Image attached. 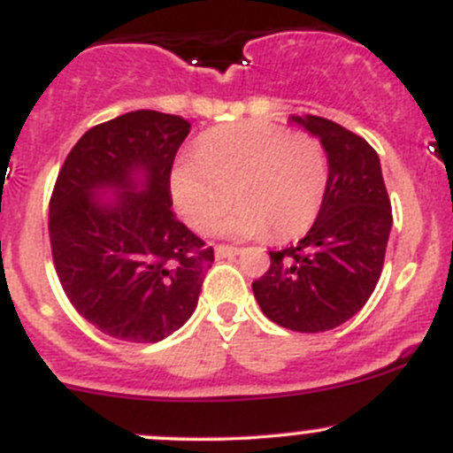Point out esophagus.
Returning <instances> with one entry per match:
<instances>
[{
    "label": "esophagus",
    "mask_w": 453,
    "mask_h": 453,
    "mask_svg": "<svg viewBox=\"0 0 453 453\" xmlns=\"http://www.w3.org/2000/svg\"><path fill=\"white\" fill-rule=\"evenodd\" d=\"M214 254H217V258H234V256L241 254V250L230 245H217L214 247Z\"/></svg>",
    "instance_id": "esophagus-1"
}]
</instances>
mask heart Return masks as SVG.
<instances>
[{
  "instance_id": "1",
  "label": "heart",
  "mask_w": 453,
  "mask_h": 453,
  "mask_svg": "<svg viewBox=\"0 0 453 453\" xmlns=\"http://www.w3.org/2000/svg\"><path fill=\"white\" fill-rule=\"evenodd\" d=\"M327 188V156L308 132H288L269 121H242L208 130L193 156L171 171V197L195 230L226 221L232 236L290 241L317 221Z\"/></svg>"
}]
</instances>
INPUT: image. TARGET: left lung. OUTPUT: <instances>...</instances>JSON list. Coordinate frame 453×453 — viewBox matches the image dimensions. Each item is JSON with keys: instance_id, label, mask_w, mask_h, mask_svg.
I'll return each instance as SVG.
<instances>
[{"instance_id": "left-lung-1", "label": "left lung", "mask_w": 453, "mask_h": 453, "mask_svg": "<svg viewBox=\"0 0 453 453\" xmlns=\"http://www.w3.org/2000/svg\"><path fill=\"white\" fill-rule=\"evenodd\" d=\"M319 136L330 175L317 221L254 280L260 311L293 332L334 330L354 317L373 293L393 226L378 151L363 136L330 119L293 117Z\"/></svg>"}]
</instances>
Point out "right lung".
Wrapping results in <instances>:
<instances>
[{"mask_svg": "<svg viewBox=\"0 0 453 453\" xmlns=\"http://www.w3.org/2000/svg\"><path fill=\"white\" fill-rule=\"evenodd\" d=\"M190 123L134 111L90 127L69 151L50 199L56 273L73 308L117 341L158 342L197 306L214 251L171 211V166ZM146 184L136 191L134 173ZM99 188L122 193L114 204Z\"/></svg>", "mask_w": 453, "mask_h": 453, "instance_id": "1", "label": "right lung"}]
</instances>
